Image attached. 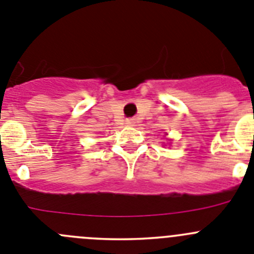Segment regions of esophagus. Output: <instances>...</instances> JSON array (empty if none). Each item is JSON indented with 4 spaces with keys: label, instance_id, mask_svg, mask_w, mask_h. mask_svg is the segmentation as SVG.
<instances>
[{
    "label": "esophagus",
    "instance_id": "34e87169",
    "mask_svg": "<svg viewBox=\"0 0 254 254\" xmlns=\"http://www.w3.org/2000/svg\"><path fill=\"white\" fill-rule=\"evenodd\" d=\"M126 125H127V126H133L134 125V121L131 120V118H129V120H126Z\"/></svg>",
    "mask_w": 254,
    "mask_h": 254
}]
</instances>
